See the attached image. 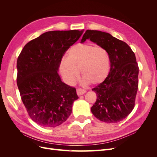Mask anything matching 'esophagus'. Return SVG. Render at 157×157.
Segmentation results:
<instances>
[{"instance_id":"1","label":"esophagus","mask_w":157,"mask_h":157,"mask_svg":"<svg viewBox=\"0 0 157 157\" xmlns=\"http://www.w3.org/2000/svg\"><path fill=\"white\" fill-rule=\"evenodd\" d=\"M85 93H86V90L84 89H82V88L77 89V94L78 96H81V95H83Z\"/></svg>"}]
</instances>
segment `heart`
I'll return each instance as SVG.
<instances>
[{
  "instance_id": "b5f03b06",
  "label": "heart",
  "mask_w": 157,
  "mask_h": 157,
  "mask_svg": "<svg viewBox=\"0 0 157 157\" xmlns=\"http://www.w3.org/2000/svg\"><path fill=\"white\" fill-rule=\"evenodd\" d=\"M110 58L107 51L92 44H78L71 47L67 58L60 61L59 71L65 81L73 84L81 71L84 83L98 84L107 77Z\"/></svg>"
}]
</instances>
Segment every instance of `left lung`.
Masks as SVG:
<instances>
[{
	"label": "left lung",
	"mask_w": 157,
	"mask_h": 157,
	"mask_svg": "<svg viewBox=\"0 0 157 157\" xmlns=\"http://www.w3.org/2000/svg\"><path fill=\"white\" fill-rule=\"evenodd\" d=\"M86 39L105 48L111 63L107 77L92 90L97 99L91 111L102 122H118L130 115L135 105L139 73L135 54L126 42L105 32L87 30L80 42Z\"/></svg>",
	"instance_id": "8db88e82"
}]
</instances>
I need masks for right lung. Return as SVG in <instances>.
Returning <instances> with one entry per match:
<instances>
[{
  "label": "right lung",
  "mask_w": 157,
  "mask_h": 157,
  "mask_svg": "<svg viewBox=\"0 0 157 157\" xmlns=\"http://www.w3.org/2000/svg\"><path fill=\"white\" fill-rule=\"evenodd\" d=\"M82 31L46 32L23 47L17 60V84L31 119L41 126L54 128L72 113L78 98L75 88L61 81L60 61Z\"/></svg>",
  "instance_id": "obj_1"
}]
</instances>
